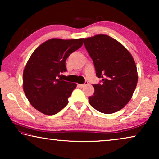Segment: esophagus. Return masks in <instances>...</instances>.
<instances>
[{
    "label": "esophagus",
    "mask_w": 159,
    "mask_h": 159,
    "mask_svg": "<svg viewBox=\"0 0 159 159\" xmlns=\"http://www.w3.org/2000/svg\"><path fill=\"white\" fill-rule=\"evenodd\" d=\"M88 82H85V83H84V84H78V85H79L80 87V88H83V87L84 86V85H86V84H88Z\"/></svg>",
    "instance_id": "esophagus-1"
}]
</instances>
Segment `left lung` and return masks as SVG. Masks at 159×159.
Listing matches in <instances>:
<instances>
[{
  "mask_svg": "<svg viewBox=\"0 0 159 159\" xmlns=\"http://www.w3.org/2000/svg\"><path fill=\"white\" fill-rule=\"evenodd\" d=\"M84 46L92 58L98 77L103 83L93 84L95 92L88 98L95 109L103 114L121 110L132 98L138 80L132 54L107 34L84 39Z\"/></svg>",
  "mask_w": 159,
  "mask_h": 159,
  "instance_id": "1",
  "label": "left lung"
}]
</instances>
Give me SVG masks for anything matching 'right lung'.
Returning <instances> with one entry per match:
<instances>
[{
    "label": "right lung",
    "instance_id": "right-lung-1",
    "mask_svg": "<svg viewBox=\"0 0 159 159\" xmlns=\"http://www.w3.org/2000/svg\"><path fill=\"white\" fill-rule=\"evenodd\" d=\"M84 38H52L34 50L23 72V90L33 107L45 115L59 112L77 84L57 79L66 71V60L83 45Z\"/></svg>",
    "mask_w": 159,
    "mask_h": 159
}]
</instances>
